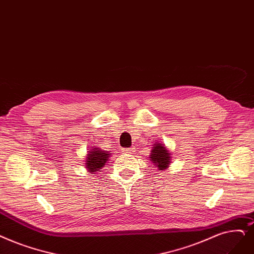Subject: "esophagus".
<instances>
[{
  "label": "esophagus",
  "instance_id": "34e87169",
  "mask_svg": "<svg viewBox=\"0 0 254 254\" xmlns=\"http://www.w3.org/2000/svg\"><path fill=\"white\" fill-rule=\"evenodd\" d=\"M126 153H129V154H131V153H133L134 151H135V148H124L123 149Z\"/></svg>",
  "mask_w": 254,
  "mask_h": 254
}]
</instances>
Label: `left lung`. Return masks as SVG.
Masks as SVG:
<instances>
[{"label":"left lung","mask_w":254,"mask_h":254,"mask_svg":"<svg viewBox=\"0 0 254 254\" xmlns=\"http://www.w3.org/2000/svg\"><path fill=\"white\" fill-rule=\"evenodd\" d=\"M149 160L153 163L156 168L159 170H165L170 167L171 164V153L168 148L165 146L164 143L156 142L152 144L150 150Z\"/></svg>","instance_id":"8db88e82"}]
</instances>
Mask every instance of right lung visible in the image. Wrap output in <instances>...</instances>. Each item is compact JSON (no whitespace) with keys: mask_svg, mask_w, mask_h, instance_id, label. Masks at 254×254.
Wrapping results in <instances>:
<instances>
[{"mask_svg":"<svg viewBox=\"0 0 254 254\" xmlns=\"http://www.w3.org/2000/svg\"><path fill=\"white\" fill-rule=\"evenodd\" d=\"M111 153V151L101 149L100 147H90L88 149L87 156L85 158V168L91 174L100 172L107 164V162L110 160Z\"/></svg>","mask_w":254,"mask_h":254,"instance_id":"add662e5","label":"right lung"}]
</instances>
